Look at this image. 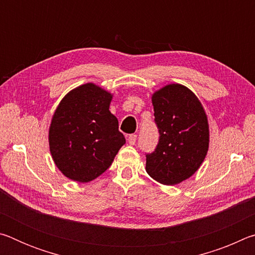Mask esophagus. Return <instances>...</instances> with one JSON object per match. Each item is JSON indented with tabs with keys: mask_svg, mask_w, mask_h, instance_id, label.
Instances as JSON below:
<instances>
[{
	"mask_svg": "<svg viewBox=\"0 0 255 255\" xmlns=\"http://www.w3.org/2000/svg\"><path fill=\"white\" fill-rule=\"evenodd\" d=\"M136 139H137V136L135 135V133H131V135L128 136V143L130 145H135Z\"/></svg>",
	"mask_w": 255,
	"mask_h": 255,
	"instance_id": "esophagus-1",
	"label": "esophagus"
}]
</instances>
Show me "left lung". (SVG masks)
<instances>
[{
  "mask_svg": "<svg viewBox=\"0 0 255 255\" xmlns=\"http://www.w3.org/2000/svg\"><path fill=\"white\" fill-rule=\"evenodd\" d=\"M152 103L159 139L146 155V172L162 184L181 183L196 173L208 152L206 111L196 94L178 83L155 91Z\"/></svg>",
  "mask_w": 255,
  "mask_h": 255,
  "instance_id": "1",
  "label": "left lung"
}]
</instances>
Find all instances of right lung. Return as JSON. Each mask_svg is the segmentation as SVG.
<instances>
[{
    "mask_svg": "<svg viewBox=\"0 0 255 255\" xmlns=\"http://www.w3.org/2000/svg\"><path fill=\"white\" fill-rule=\"evenodd\" d=\"M112 94L94 83L77 86L56 108L49 127V149L56 166L76 182L101 175L126 139L109 110Z\"/></svg>",
    "mask_w": 255,
    "mask_h": 255,
    "instance_id": "right-lung-1",
    "label": "right lung"
}]
</instances>
